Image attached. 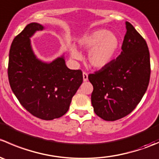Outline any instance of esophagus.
<instances>
[{"label":"esophagus","instance_id":"obj_1","mask_svg":"<svg viewBox=\"0 0 159 159\" xmlns=\"http://www.w3.org/2000/svg\"><path fill=\"white\" fill-rule=\"evenodd\" d=\"M88 79H89V76H88V74L86 73L85 71L83 72V80L84 81H87Z\"/></svg>","mask_w":159,"mask_h":159}]
</instances>
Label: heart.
Returning <instances> with one entry per match:
<instances>
[{
	"label": "heart",
	"instance_id": "b5f03b06",
	"mask_svg": "<svg viewBox=\"0 0 159 159\" xmlns=\"http://www.w3.org/2000/svg\"><path fill=\"white\" fill-rule=\"evenodd\" d=\"M79 44L83 48L91 49L88 56L89 64L100 69L108 66L113 60L119 48V39L108 30L99 29L81 38ZM70 51L74 58H81V54L73 44L70 45Z\"/></svg>",
	"mask_w": 159,
	"mask_h": 159
}]
</instances>
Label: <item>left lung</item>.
<instances>
[{
	"label": "left lung",
	"instance_id": "obj_1",
	"mask_svg": "<svg viewBox=\"0 0 159 159\" xmlns=\"http://www.w3.org/2000/svg\"><path fill=\"white\" fill-rule=\"evenodd\" d=\"M125 25L121 54L108 66L89 75L94 111L105 121H116L131 113L142 100L150 80L146 41L129 22Z\"/></svg>",
	"mask_w": 159,
	"mask_h": 159
}]
</instances>
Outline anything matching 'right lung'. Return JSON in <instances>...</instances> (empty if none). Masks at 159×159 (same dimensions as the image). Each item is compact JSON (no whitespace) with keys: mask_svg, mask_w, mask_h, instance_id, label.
Here are the masks:
<instances>
[{"mask_svg":"<svg viewBox=\"0 0 159 159\" xmlns=\"http://www.w3.org/2000/svg\"><path fill=\"white\" fill-rule=\"evenodd\" d=\"M44 28L38 23H30L14 38L7 75L11 90L20 105L37 118L53 120L68 111L83 75L81 70L69 69L64 56L51 63L37 58L30 38Z\"/></svg>","mask_w":159,"mask_h":159,"instance_id":"obj_1","label":"right lung"}]
</instances>
